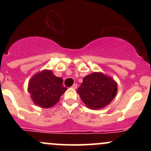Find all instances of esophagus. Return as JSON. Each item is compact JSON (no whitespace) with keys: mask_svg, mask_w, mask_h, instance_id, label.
<instances>
[{"mask_svg":"<svg viewBox=\"0 0 151 151\" xmlns=\"http://www.w3.org/2000/svg\"><path fill=\"white\" fill-rule=\"evenodd\" d=\"M72 89H76L77 88V84H74L72 86Z\"/></svg>","mask_w":151,"mask_h":151,"instance_id":"obj_1","label":"esophagus"}]
</instances>
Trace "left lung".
<instances>
[{
    "label": "left lung",
    "instance_id": "1",
    "mask_svg": "<svg viewBox=\"0 0 151 151\" xmlns=\"http://www.w3.org/2000/svg\"><path fill=\"white\" fill-rule=\"evenodd\" d=\"M116 92V82L100 72H93L84 77L77 89L82 101L91 109L104 108L114 99Z\"/></svg>",
    "mask_w": 151,
    "mask_h": 151
}]
</instances>
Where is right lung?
Returning a JSON list of instances; mask_svg holds the SVG:
<instances>
[{
	"mask_svg": "<svg viewBox=\"0 0 151 151\" xmlns=\"http://www.w3.org/2000/svg\"><path fill=\"white\" fill-rule=\"evenodd\" d=\"M62 78L57 77L51 70L38 72L30 79L28 91L35 104L41 108H50L56 104L67 87L62 86Z\"/></svg>",
	"mask_w": 151,
	"mask_h": 151,
	"instance_id": "obj_1",
	"label": "right lung"
}]
</instances>
